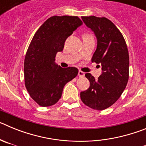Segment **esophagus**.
Segmentation results:
<instances>
[{"mask_svg":"<svg viewBox=\"0 0 146 146\" xmlns=\"http://www.w3.org/2000/svg\"><path fill=\"white\" fill-rule=\"evenodd\" d=\"M78 76L80 77H83L85 76V73L83 72H82V71H79V72H78Z\"/></svg>","mask_w":146,"mask_h":146,"instance_id":"1","label":"esophagus"}]
</instances>
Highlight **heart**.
<instances>
[{"label":"heart","instance_id":"b5f03b06","mask_svg":"<svg viewBox=\"0 0 146 146\" xmlns=\"http://www.w3.org/2000/svg\"><path fill=\"white\" fill-rule=\"evenodd\" d=\"M85 35H88V34H85Z\"/></svg>","mask_w":146,"mask_h":146}]
</instances>
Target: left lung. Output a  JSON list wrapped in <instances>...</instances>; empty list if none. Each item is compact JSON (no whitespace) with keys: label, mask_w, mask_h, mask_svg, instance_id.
Listing matches in <instances>:
<instances>
[{"label":"left lung","mask_w":146,"mask_h":146,"mask_svg":"<svg viewBox=\"0 0 146 146\" xmlns=\"http://www.w3.org/2000/svg\"><path fill=\"white\" fill-rule=\"evenodd\" d=\"M82 20L96 35L97 47L91 61L102 66V73L98 80L90 73L85 74L90 87L80 93V98L89 108L102 110L119 99L127 85L128 48L122 33L108 18L90 16L82 17Z\"/></svg>","instance_id":"8db88e82"}]
</instances>
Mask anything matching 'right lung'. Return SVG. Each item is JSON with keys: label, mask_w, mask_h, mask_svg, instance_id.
Instances as JSON below:
<instances>
[{"label": "right lung", "mask_w": 146, "mask_h": 146, "mask_svg": "<svg viewBox=\"0 0 146 146\" xmlns=\"http://www.w3.org/2000/svg\"><path fill=\"white\" fill-rule=\"evenodd\" d=\"M81 25L77 16H52L32 38L24 61L25 85L31 97L41 107L57 103L64 86L78 74L75 67L61 68L55 60L66 39Z\"/></svg>", "instance_id": "add662e5"}]
</instances>
